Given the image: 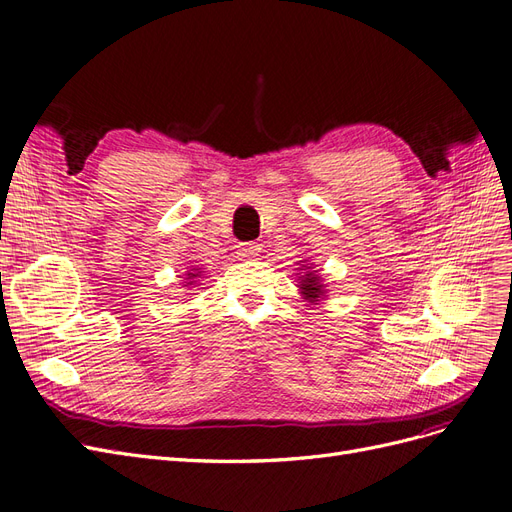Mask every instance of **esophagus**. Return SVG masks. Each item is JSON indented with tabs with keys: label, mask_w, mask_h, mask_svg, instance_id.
Masks as SVG:
<instances>
[{
	"label": "esophagus",
	"mask_w": 512,
	"mask_h": 512,
	"mask_svg": "<svg viewBox=\"0 0 512 512\" xmlns=\"http://www.w3.org/2000/svg\"><path fill=\"white\" fill-rule=\"evenodd\" d=\"M258 252H260V245L254 243V241L239 243V250H237V254H239L241 258H256Z\"/></svg>",
	"instance_id": "34e87169"
}]
</instances>
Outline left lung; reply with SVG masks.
<instances>
[{
    "mask_svg": "<svg viewBox=\"0 0 512 512\" xmlns=\"http://www.w3.org/2000/svg\"><path fill=\"white\" fill-rule=\"evenodd\" d=\"M305 280L301 282V290H303V294L305 297H309V299H318L320 297V284H318V277L316 275H312V273H307V275H303Z\"/></svg>",
    "mask_w": 512,
    "mask_h": 512,
    "instance_id": "8db88e82",
    "label": "left lung"
}]
</instances>
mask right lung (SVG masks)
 <instances>
[{
    "mask_svg": "<svg viewBox=\"0 0 512 512\" xmlns=\"http://www.w3.org/2000/svg\"><path fill=\"white\" fill-rule=\"evenodd\" d=\"M188 275H192V273H188ZM192 277H196V275H192Z\"/></svg>",
    "mask_w": 512,
    "mask_h": 512,
    "instance_id": "right-lung-1",
    "label": "right lung"
}]
</instances>
